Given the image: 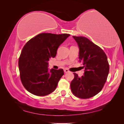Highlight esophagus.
<instances>
[{"label": "esophagus", "mask_w": 124, "mask_h": 124, "mask_svg": "<svg viewBox=\"0 0 124 124\" xmlns=\"http://www.w3.org/2000/svg\"><path fill=\"white\" fill-rule=\"evenodd\" d=\"M64 72H65V73H68V72H69V71L68 69H65V70H64Z\"/></svg>", "instance_id": "esophagus-1"}]
</instances>
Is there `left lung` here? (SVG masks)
<instances>
[{
	"label": "left lung",
	"mask_w": 124,
	"mask_h": 124,
	"mask_svg": "<svg viewBox=\"0 0 124 124\" xmlns=\"http://www.w3.org/2000/svg\"><path fill=\"white\" fill-rule=\"evenodd\" d=\"M72 37L78 45V58L85 70L81 78L74 73L70 84L71 91L78 98H91L101 91L107 81L109 72L108 58L102 48L86 37Z\"/></svg>",
	"instance_id": "1"
}]
</instances>
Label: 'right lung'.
Returning <instances> with one entry per match:
<instances>
[{"label": "right lung", "instance_id": "right-lung-1", "mask_svg": "<svg viewBox=\"0 0 124 124\" xmlns=\"http://www.w3.org/2000/svg\"><path fill=\"white\" fill-rule=\"evenodd\" d=\"M70 35L40 33L28 41L18 60L20 78L24 87L32 94L43 96L53 92L64 74L62 69L47 68L58 47Z\"/></svg>", "mask_w": 124, "mask_h": 124}]
</instances>
